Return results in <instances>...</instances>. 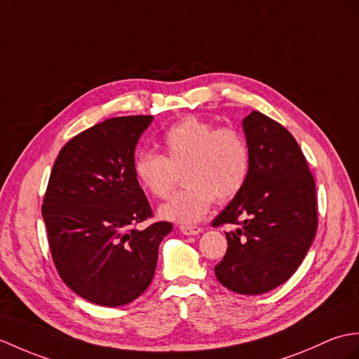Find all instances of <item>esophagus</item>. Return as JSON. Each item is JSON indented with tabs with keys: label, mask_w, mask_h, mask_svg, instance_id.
I'll return each mask as SVG.
<instances>
[{
	"label": "esophagus",
	"mask_w": 359,
	"mask_h": 359,
	"mask_svg": "<svg viewBox=\"0 0 359 359\" xmlns=\"http://www.w3.org/2000/svg\"><path fill=\"white\" fill-rule=\"evenodd\" d=\"M180 230H181V233H184V235H187V236L200 235V233L203 232V229L198 227V226H181Z\"/></svg>",
	"instance_id": "34e87169"
}]
</instances>
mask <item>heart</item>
<instances>
[{"instance_id":"heart-1","label":"heart","mask_w":359,"mask_h":359,"mask_svg":"<svg viewBox=\"0 0 359 359\" xmlns=\"http://www.w3.org/2000/svg\"><path fill=\"white\" fill-rule=\"evenodd\" d=\"M165 155L141 154L135 159V177L147 194L164 200L177 184L186 182L159 215L192 224L209 212L215 198L224 203L241 192L250 169L249 146L240 130L217 127L198 116H187L170 126L163 137Z\"/></svg>"}]
</instances>
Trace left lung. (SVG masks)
I'll return each mask as SVG.
<instances>
[{"mask_svg":"<svg viewBox=\"0 0 359 359\" xmlns=\"http://www.w3.org/2000/svg\"><path fill=\"white\" fill-rule=\"evenodd\" d=\"M250 169L243 190L212 224L226 232L227 252L215 266L235 293L259 294L297 272L318 227L312 172L297 140L280 123L253 110L243 121Z\"/></svg>","mask_w":359,"mask_h":359,"instance_id":"8db88e82","label":"left lung"}]
</instances>
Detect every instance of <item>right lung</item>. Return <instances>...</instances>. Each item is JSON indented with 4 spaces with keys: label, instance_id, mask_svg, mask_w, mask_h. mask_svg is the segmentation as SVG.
<instances>
[{
    "label": "right lung",
    "instance_id": "right-lung-1",
    "mask_svg": "<svg viewBox=\"0 0 359 359\" xmlns=\"http://www.w3.org/2000/svg\"><path fill=\"white\" fill-rule=\"evenodd\" d=\"M152 115L116 116L67 141L43 200L52 259L61 280L93 304L118 307L152 283L158 247L172 222L154 217L135 177V149Z\"/></svg>",
    "mask_w": 359,
    "mask_h": 359
}]
</instances>
